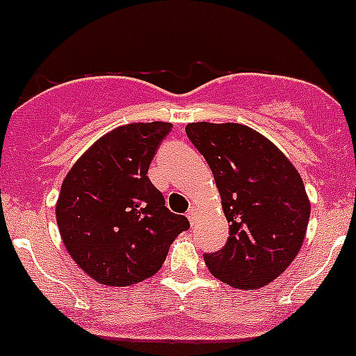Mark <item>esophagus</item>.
I'll use <instances>...</instances> for the list:
<instances>
[{
  "instance_id": "obj_1",
  "label": "esophagus",
  "mask_w": 356,
  "mask_h": 356,
  "mask_svg": "<svg viewBox=\"0 0 356 356\" xmlns=\"http://www.w3.org/2000/svg\"><path fill=\"white\" fill-rule=\"evenodd\" d=\"M187 218H188V220H191V224H194V220H195V208H194V207L188 208Z\"/></svg>"
}]
</instances>
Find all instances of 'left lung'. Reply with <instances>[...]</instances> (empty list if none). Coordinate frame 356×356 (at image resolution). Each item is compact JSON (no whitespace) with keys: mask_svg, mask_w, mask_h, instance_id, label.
Listing matches in <instances>:
<instances>
[{"mask_svg":"<svg viewBox=\"0 0 356 356\" xmlns=\"http://www.w3.org/2000/svg\"><path fill=\"white\" fill-rule=\"evenodd\" d=\"M187 138L213 172L229 238L204 254L213 277L242 289L266 286L304 243L311 204L286 155L240 123H188Z\"/></svg>","mask_w":356,"mask_h":356,"instance_id":"1","label":"left lung"}]
</instances>
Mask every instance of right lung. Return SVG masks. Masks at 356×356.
Returning a JSON list of instances; mask_svg holds the SVG:
<instances>
[{"label": "right lung", "instance_id": "1", "mask_svg": "<svg viewBox=\"0 0 356 356\" xmlns=\"http://www.w3.org/2000/svg\"><path fill=\"white\" fill-rule=\"evenodd\" d=\"M171 123H130L91 146L61 185L56 220L68 254L97 282L130 286L161 270L169 245L191 227L149 181Z\"/></svg>", "mask_w": 356, "mask_h": 356}]
</instances>
